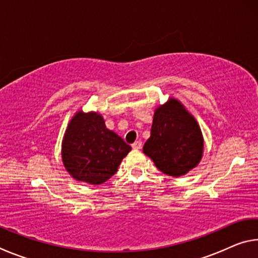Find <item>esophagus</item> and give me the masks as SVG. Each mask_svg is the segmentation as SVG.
<instances>
[{
	"label": "esophagus",
	"mask_w": 258,
	"mask_h": 258,
	"mask_svg": "<svg viewBox=\"0 0 258 258\" xmlns=\"http://www.w3.org/2000/svg\"><path fill=\"white\" fill-rule=\"evenodd\" d=\"M132 148H133V149H137V150L141 149V148H142V142L141 141H135L133 145H132Z\"/></svg>",
	"instance_id": "obj_1"
}]
</instances>
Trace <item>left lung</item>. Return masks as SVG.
I'll return each mask as SVG.
<instances>
[{"label":"left lung","instance_id":"obj_1","mask_svg":"<svg viewBox=\"0 0 258 258\" xmlns=\"http://www.w3.org/2000/svg\"><path fill=\"white\" fill-rule=\"evenodd\" d=\"M143 152L159 171L174 177L189 173L200 163L204 154L202 130L177 99L169 98L155 109Z\"/></svg>","mask_w":258,"mask_h":258}]
</instances>
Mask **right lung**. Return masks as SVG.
Returning <instances> with one entry per match:
<instances>
[{
  "label": "right lung",
  "mask_w": 258,
  "mask_h": 258,
  "mask_svg": "<svg viewBox=\"0 0 258 258\" xmlns=\"http://www.w3.org/2000/svg\"><path fill=\"white\" fill-rule=\"evenodd\" d=\"M132 150L113 131L108 130L101 113L77 111L64 132L61 158L66 171L78 182L102 184L117 172Z\"/></svg>",
  "instance_id": "1"
}]
</instances>
